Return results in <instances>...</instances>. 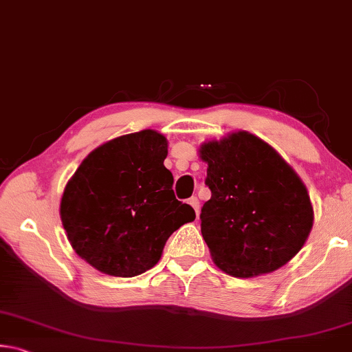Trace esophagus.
Segmentation results:
<instances>
[{"instance_id":"obj_1","label":"esophagus","mask_w":352,"mask_h":352,"mask_svg":"<svg viewBox=\"0 0 352 352\" xmlns=\"http://www.w3.org/2000/svg\"><path fill=\"white\" fill-rule=\"evenodd\" d=\"M188 204L194 208V211H195V216L199 217V199L197 197H190L189 200H188Z\"/></svg>"}]
</instances>
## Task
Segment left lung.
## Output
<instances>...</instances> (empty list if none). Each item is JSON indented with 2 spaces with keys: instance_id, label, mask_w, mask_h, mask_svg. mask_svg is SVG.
I'll return each mask as SVG.
<instances>
[{
  "instance_id": "1",
  "label": "left lung",
  "mask_w": 352,
  "mask_h": 352,
  "mask_svg": "<svg viewBox=\"0 0 352 352\" xmlns=\"http://www.w3.org/2000/svg\"><path fill=\"white\" fill-rule=\"evenodd\" d=\"M211 199L201 236L220 270L252 278L278 270L305 245L314 225L307 189L275 148L248 132L201 144Z\"/></svg>"
}]
</instances>
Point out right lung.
I'll return each instance as SVG.
<instances>
[{"label": "right lung", "instance_id": "1", "mask_svg": "<svg viewBox=\"0 0 352 352\" xmlns=\"http://www.w3.org/2000/svg\"><path fill=\"white\" fill-rule=\"evenodd\" d=\"M166 157L168 140L141 130L94 148L71 177L60 219L71 247L96 270L141 275L162 258L169 236L195 219L175 199Z\"/></svg>", "mask_w": 352, "mask_h": 352}]
</instances>
